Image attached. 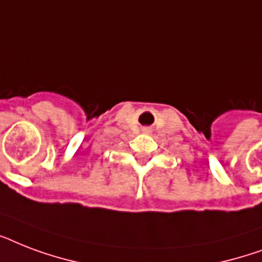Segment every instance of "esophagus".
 I'll return each mask as SVG.
<instances>
[{
    "label": "esophagus",
    "mask_w": 262,
    "mask_h": 262,
    "mask_svg": "<svg viewBox=\"0 0 262 262\" xmlns=\"http://www.w3.org/2000/svg\"><path fill=\"white\" fill-rule=\"evenodd\" d=\"M143 132L144 133H151V127H144Z\"/></svg>",
    "instance_id": "esophagus-1"
}]
</instances>
